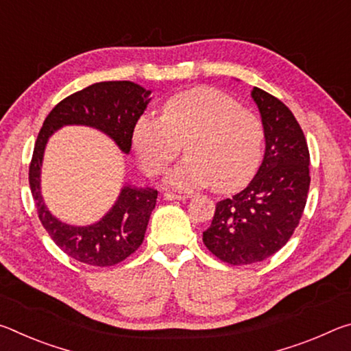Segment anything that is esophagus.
I'll return each mask as SVG.
<instances>
[{
	"label": "esophagus",
	"instance_id": "34e87169",
	"mask_svg": "<svg viewBox=\"0 0 351 351\" xmlns=\"http://www.w3.org/2000/svg\"><path fill=\"white\" fill-rule=\"evenodd\" d=\"M164 198L167 201H184L190 198V195H181V193H171V192H165L164 193Z\"/></svg>",
	"mask_w": 351,
	"mask_h": 351
}]
</instances>
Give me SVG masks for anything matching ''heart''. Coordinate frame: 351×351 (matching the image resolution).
<instances>
[{"instance_id": "b5f03b06", "label": "heart", "mask_w": 351, "mask_h": 351, "mask_svg": "<svg viewBox=\"0 0 351 351\" xmlns=\"http://www.w3.org/2000/svg\"><path fill=\"white\" fill-rule=\"evenodd\" d=\"M133 145L150 176H158L184 150L187 158L167 176L178 190L213 186L232 192L252 180L263 156L260 119L213 88H193L170 97L161 117L142 116Z\"/></svg>"}]
</instances>
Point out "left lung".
<instances>
[{
	"label": "left lung",
	"instance_id": "left-lung-1",
	"mask_svg": "<svg viewBox=\"0 0 351 351\" xmlns=\"http://www.w3.org/2000/svg\"><path fill=\"white\" fill-rule=\"evenodd\" d=\"M251 96L263 122V162L245 190L217 203L210 228L203 232L206 247L232 266L263 261L287 245L311 181L310 152L293 112L260 88Z\"/></svg>",
	"mask_w": 351,
	"mask_h": 351
}]
</instances>
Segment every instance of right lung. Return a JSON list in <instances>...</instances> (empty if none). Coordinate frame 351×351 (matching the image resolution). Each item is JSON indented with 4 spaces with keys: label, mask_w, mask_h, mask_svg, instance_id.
Segmentation results:
<instances>
[{
    "label": "right lung",
    "mask_w": 351,
    "mask_h": 351,
    "mask_svg": "<svg viewBox=\"0 0 351 351\" xmlns=\"http://www.w3.org/2000/svg\"><path fill=\"white\" fill-rule=\"evenodd\" d=\"M150 94L128 80L94 83L63 99L45 119L29 165V186L41 224L71 258L104 268L130 257L144 241L158 190L123 186L114 206L97 223L82 228L62 223L47 210L40 190L47 139L63 125H86L108 134L123 153H130L134 125L150 102Z\"/></svg>",
    "instance_id": "right-lung-1"
}]
</instances>
